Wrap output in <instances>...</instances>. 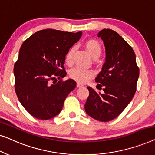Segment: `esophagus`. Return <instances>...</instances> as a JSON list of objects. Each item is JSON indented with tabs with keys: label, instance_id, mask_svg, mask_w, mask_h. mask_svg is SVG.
Listing matches in <instances>:
<instances>
[{
	"label": "esophagus",
	"instance_id": "esophagus-1",
	"mask_svg": "<svg viewBox=\"0 0 155 155\" xmlns=\"http://www.w3.org/2000/svg\"><path fill=\"white\" fill-rule=\"evenodd\" d=\"M83 87V85H82V84H80V83H77V87Z\"/></svg>",
	"mask_w": 155,
	"mask_h": 155
}]
</instances>
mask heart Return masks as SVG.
I'll use <instances>...</instances> for the list:
<instances>
[{
    "label": "heart",
    "instance_id": "b5f03b06",
    "mask_svg": "<svg viewBox=\"0 0 155 155\" xmlns=\"http://www.w3.org/2000/svg\"><path fill=\"white\" fill-rule=\"evenodd\" d=\"M84 47L90 56L94 59L98 58L102 53L101 44L97 40L90 39L84 42ZM75 46H72L68 50L65 56V61L68 65H71L73 63V56L75 53ZM94 73L92 70H85L80 67H75L70 72V77L79 83H85L89 80L94 77Z\"/></svg>",
    "mask_w": 155,
    "mask_h": 155
}]
</instances>
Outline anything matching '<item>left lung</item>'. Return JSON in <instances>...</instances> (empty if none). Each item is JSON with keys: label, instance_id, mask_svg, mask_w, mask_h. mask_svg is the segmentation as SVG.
<instances>
[{"label": "left lung", "instance_id": "obj_1", "mask_svg": "<svg viewBox=\"0 0 155 155\" xmlns=\"http://www.w3.org/2000/svg\"><path fill=\"white\" fill-rule=\"evenodd\" d=\"M98 37L105 46L106 62L95 81L99 82L97 86L104 87V93L88 86L90 94L84 109L94 119L108 122L118 117L133 99L139 68L132 47L117 32L104 29Z\"/></svg>", "mask_w": 155, "mask_h": 155}]
</instances>
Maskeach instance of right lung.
Masks as SVG:
<instances>
[{
  "mask_svg": "<svg viewBox=\"0 0 155 155\" xmlns=\"http://www.w3.org/2000/svg\"><path fill=\"white\" fill-rule=\"evenodd\" d=\"M81 36V31L46 29L33 34L21 46L14 66L15 90L21 104L37 119L58 115L75 88V80H62L66 75L63 65L68 50ZM56 78L60 80L51 84Z\"/></svg>",
  "mask_w": 155,
  "mask_h": 155,
  "instance_id": "obj_1",
  "label": "right lung"
}]
</instances>
